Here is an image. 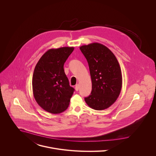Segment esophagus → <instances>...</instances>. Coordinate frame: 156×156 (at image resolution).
Returning <instances> with one entry per match:
<instances>
[{
	"mask_svg": "<svg viewBox=\"0 0 156 156\" xmlns=\"http://www.w3.org/2000/svg\"><path fill=\"white\" fill-rule=\"evenodd\" d=\"M75 90L76 91H78V90H79V84H76V86H75Z\"/></svg>",
	"mask_w": 156,
	"mask_h": 156,
	"instance_id": "obj_1",
	"label": "esophagus"
}]
</instances>
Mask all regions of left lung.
I'll use <instances>...</instances> for the list:
<instances>
[{"label":"left lung","mask_w":156,"mask_h":156,"mask_svg":"<svg viewBox=\"0 0 156 156\" xmlns=\"http://www.w3.org/2000/svg\"><path fill=\"white\" fill-rule=\"evenodd\" d=\"M80 49L87 61L92 81L91 93L84 101L94 110L106 109L116 101L121 91L122 75L119 62L112 52L100 43Z\"/></svg>","instance_id":"left-lung-1"}]
</instances>
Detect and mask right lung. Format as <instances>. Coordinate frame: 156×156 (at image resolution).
I'll return each mask as SVG.
<instances>
[{"label": "right lung", "instance_id": "1", "mask_svg": "<svg viewBox=\"0 0 156 156\" xmlns=\"http://www.w3.org/2000/svg\"><path fill=\"white\" fill-rule=\"evenodd\" d=\"M73 47L51 49L39 60L34 70L33 92L38 105L51 114H60L68 108L74 88L69 84L63 65Z\"/></svg>", "mask_w": 156, "mask_h": 156}]
</instances>
